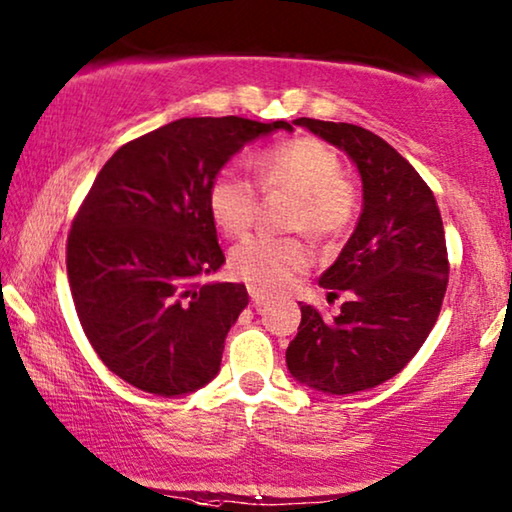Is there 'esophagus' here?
Instances as JSON below:
<instances>
[{
  "mask_svg": "<svg viewBox=\"0 0 512 512\" xmlns=\"http://www.w3.org/2000/svg\"><path fill=\"white\" fill-rule=\"evenodd\" d=\"M249 295H251V305H254L256 309H258V307H263L265 302L270 300V298H268V293H263L261 288H254V286H249Z\"/></svg>",
  "mask_w": 512,
  "mask_h": 512,
  "instance_id": "esophagus-1",
  "label": "esophagus"
}]
</instances>
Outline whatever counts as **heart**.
Masks as SVG:
<instances>
[{
  "label": "heart",
  "mask_w": 512,
  "mask_h": 512,
  "mask_svg": "<svg viewBox=\"0 0 512 512\" xmlns=\"http://www.w3.org/2000/svg\"><path fill=\"white\" fill-rule=\"evenodd\" d=\"M254 170L263 189L298 194L291 228L307 231L316 240H335L348 231L355 217V191L344 177L342 159L321 140L298 136L254 157ZM210 214L224 233L240 235L258 210L256 187L247 177L224 168L207 191ZM231 270L261 291H281L293 277L309 268L311 249L302 238H274L254 233L231 249Z\"/></svg>",
  "instance_id": "obj_1"
}]
</instances>
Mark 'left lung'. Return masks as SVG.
<instances>
[{
  "label": "left lung",
  "mask_w": 512,
  "mask_h": 512,
  "mask_svg": "<svg viewBox=\"0 0 512 512\" xmlns=\"http://www.w3.org/2000/svg\"><path fill=\"white\" fill-rule=\"evenodd\" d=\"M293 124L339 147L362 182V212L342 254L318 284L346 291L342 314L325 321L302 305L286 348L288 372L325 395H355L402 372L439 318L448 286L446 233L432 189L395 147L344 122Z\"/></svg>",
  "instance_id": "8db88e82"
}]
</instances>
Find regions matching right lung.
<instances>
[{
    "mask_svg": "<svg viewBox=\"0 0 512 512\" xmlns=\"http://www.w3.org/2000/svg\"><path fill=\"white\" fill-rule=\"evenodd\" d=\"M284 120L182 117L122 145L96 175L66 244L71 295L110 372L161 397L219 374L228 330L249 305L244 284H201L226 263L207 191L251 140Z\"/></svg>",
    "mask_w": 512,
    "mask_h": 512,
    "instance_id": "add662e5",
    "label": "right lung"
}]
</instances>
